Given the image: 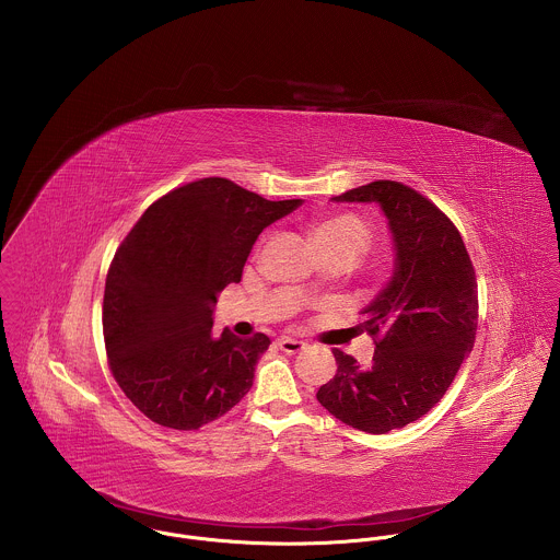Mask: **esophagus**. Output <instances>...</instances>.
I'll list each match as a JSON object with an SVG mask.
<instances>
[{
    "label": "esophagus",
    "instance_id": "esophagus-1",
    "mask_svg": "<svg viewBox=\"0 0 560 560\" xmlns=\"http://www.w3.org/2000/svg\"><path fill=\"white\" fill-rule=\"evenodd\" d=\"M278 347H280L284 353H300V351L306 347V342H304V340H298V338L282 336V338H278Z\"/></svg>",
    "mask_w": 560,
    "mask_h": 560
}]
</instances>
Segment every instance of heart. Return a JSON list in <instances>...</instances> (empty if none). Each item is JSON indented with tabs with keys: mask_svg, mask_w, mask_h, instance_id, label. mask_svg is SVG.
Instances as JSON below:
<instances>
[{
	"mask_svg": "<svg viewBox=\"0 0 560 560\" xmlns=\"http://www.w3.org/2000/svg\"><path fill=\"white\" fill-rule=\"evenodd\" d=\"M313 241L317 245L320 243L349 245L355 254H360L371 245V229L360 218L342 213L319 222L313 229Z\"/></svg>",
	"mask_w": 560,
	"mask_h": 560,
	"instance_id": "obj_1",
	"label": "heart"
}]
</instances>
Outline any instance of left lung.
Segmentation results:
<instances>
[{
  "label": "left lung",
  "mask_w": 560,
  "mask_h": 560,
  "mask_svg": "<svg viewBox=\"0 0 560 560\" xmlns=\"http://www.w3.org/2000/svg\"><path fill=\"white\" fill-rule=\"evenodd\" d=\"M331 202L377 205L393 235L395 267L360 313L375 338L371 366L334 349L338 371L317 400L340 422L388 433L424 416L444 397L475 347L477 276L455 224L397 180H375Z\"/></svg>",
  "instance_id": "8db88e82"
}]
</instances>
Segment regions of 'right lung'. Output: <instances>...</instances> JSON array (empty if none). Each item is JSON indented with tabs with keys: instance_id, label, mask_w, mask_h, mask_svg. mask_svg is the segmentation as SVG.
Returning <instances> with one entry per match:
<instances>
[{
	"instance_id": "1",
	"label": "right lung",
	"mask_w": 560,
	"mask_h": 560,
	"mask_svg": "<svg viewBox=\"0 0 560 560\" xmlns=\"http://www.w3.org/2000/svg\"><path fill=\"white\" fill-rule=\"evenodd\" d=\"M302 202L202 178L153 202L122 241L105 280L103 336L118 386L147 418L191 431L249 393L271 340L213 336L218 295L240 282L258 235Z\"/></svg>"
}]
</instances>
